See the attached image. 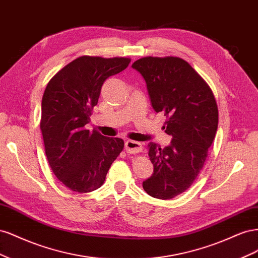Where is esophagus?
Instances as JSON below:
<instances>
[{"label":"esophagus","instance_id":"esophagus-1","mask_svg":"<svg viewBox=\"0 0 258 258\" xmlns=\"http://www.w3.org/2000/svg\"><path fill=\"white\" fill-rule=\"evenodd\" d=\"M124 150L128 154H138L142 151V144L137 141H132V140H128L124 143Z\"/></svg>","mask_w":258,"mask_h":258}]
</instances>
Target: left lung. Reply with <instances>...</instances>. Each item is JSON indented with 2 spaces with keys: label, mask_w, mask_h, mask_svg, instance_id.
Returning <instances> with one entry per match:
<instances>
[{
  "label": "left lung",
  "mask_w": 258,
  "mask_h": 258,
  "mask_svg": "<svg viewBox=\"0 0 258 258\" xmlns=\"http://www.w3.org/2000/svg\"><path fill=\"white\" fill-rule=\"evenodd\" d=\"M132 68L143 76L153 108L167 118L162 129L172 137L166 147L148 144L154 173L143 188L154 198L172 199L204 168L217 130L216 101L205 80L178 57H144Z\"/></svg>",
  "instance_id": "left-lung-1"
}]
</instances>
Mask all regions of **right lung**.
Listing matches in <instances>:
<instances>
[{
	"label": "right lung",
	"instance_id": "1",
	"mask_svg": "<svg viewBox=\"0 0 258 258\" xmlns=\"http://www.w3.org/2000/svg\"><path fill=\"white\" fill-rule=\"evenodd\" d=\"M131 59L82 56L70 62L46 86L41 131L53 174L69 189L89 192L105 181L123 148L119 138H106L85 126L108 77L123 71Z\"/></svg>",
	"mask_w": 258,
	"mask_h": 258
}]
</instances>
